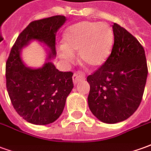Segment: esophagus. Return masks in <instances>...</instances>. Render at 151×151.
Here are the masks:
<instances>
[{"instance_id": "esophagus-1", "label": "esophagus", "mask_w": 151, "mask_h": 151, "mask_svg": "<svg viewBox=\"0 0 151 151\" xmlns=\"http://www.w3.org/2000/svg\"><path fill=\"white\" fill-rule=\"evenodd\" d=\"M84 79H85V75L81 71H78V72L74 73V74L73 76V82L74 85H76L78 82H81L82 80H84Z\"/></svg>"}]
</instances>
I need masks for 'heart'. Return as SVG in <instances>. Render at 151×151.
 <instances>
[{"mask_svg": "<svg viewBox=\"0 0 151 151\" xmlns=\"http://www.w3.org/2000/svg\"><path fill=\"white\" fill-rule=\"evenodd\" d=\"M65 47L59 56L66 61L73 57L72 52L78 51L79 57L86 65L99 67L108 60L113 44V31L104 22H80L70 26L64 37Z\"/></svg>", "mask_w": 151, "mask_h": 151, "instance_id": "heart-1", "label": "heart"}]
</instances>
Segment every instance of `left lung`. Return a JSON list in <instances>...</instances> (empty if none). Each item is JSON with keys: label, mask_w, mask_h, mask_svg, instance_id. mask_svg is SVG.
Returning <instances> with one entry per match:
<instances>
[{"label": "left lung", "mask_w": 151, "mask_h": 151, "mask_svg": "<svg viewBox=\"0 0 151 151\" xmlns=\"http://www.w3.org/2000/svg\"><path fill=\"white\" fill-rule=\"evenodd\" d=\"M112 29L114 43L110 56L87 77L90 110L107 124L123 121L136 111L148 73L145 50L138 40L116 23Z\"/></svg>", "instance_id": "left-lung-1"}]
</instances>
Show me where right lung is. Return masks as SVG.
<instances>
[{
    "mask_svg": "<svg viewBox=\"0 0 151 151\" xmlns=\"http://www.w3.org/2000/svg\"><path fill=\"white\" fill-rule=\"evenodd\" d=\"M65 21V16L56 15L31 22L18 35L6 61L9 96L15 111L29 123L44 125L59 118L73 87V73L59 71L51 61L40 69L27 67L21 50L31 40H37L50 48L48 59L55 57L56 33Z\"/></svg>",
    "mask_w": 151,
    "mask_h": 151,
    "instance_id": "right-lung-1",
    "label": "right lung"
}]
</instances>
